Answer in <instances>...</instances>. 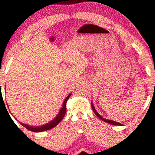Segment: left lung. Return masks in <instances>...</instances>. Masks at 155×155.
Wrapping results in <instances>:
<instances>
[{"label": "left lung", "mask_w": 155, "mask_h": 155, "mask_svg": "<svg viewBox=\"0 0 155 155\" xmlns=\"http://www.w3.org/2000/svg\"><path fill=\"white\" fill-rule=\"evenodd\" d=\"M92 110H93L94 113H95V114H96V116H97V117H99V119H101V120L104 121L105 122H107V123H109V124H114V125H120V126L122 125V124H121V123H119V122H115V121H113V120H106V119H104V117H101V115L99 114L98 113H97V111H96V110H95V107H94V106H93V105H92Z\"/></svg>", "instance_id": "left-lung-1"}]
</instances>
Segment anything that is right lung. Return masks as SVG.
Listing matches in <instances>:
<instances>
[{"mask_svg":"<svg viewBox=\"0 0 155 155\" xmlns=\"http://www.w3.org/2000/svg\"><path fill=\"white\" fill-rule=\"evenodd\" d=\"M71 95V94H69V95L66 97V98L65 99V101H64V102L63 104V106H62V108H60V112L58 113V114L57 115V117H55L54 120L50 121V122H48V123L43 124V125H40V126L29 125V124L22 123V122H20V124H22L23 127H25L26 129L29 130H31V131H33V132H35V133L42 132V131L48 130H50L51 128H53V127H54L55 126H57L58 124L60 123V121L63 120L64 116H65V113H66V103H67L68 99L70 97Z\"/></svg>","mask_w":155,"mask_h":155,"instance_id":"right-lung-1","label":"right lung"}]
</instances>
